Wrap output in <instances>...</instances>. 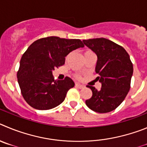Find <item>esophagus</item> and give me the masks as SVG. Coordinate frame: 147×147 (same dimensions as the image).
<instances>
[{"instance_id":"34e87169","label":"esophagus","mask_w":147,"mask_h":147,"mask_svg":"<svg viewBox=\"0 0 147 147\" xmlns=\"http://www.w3.org/2000/svg\"><path fill=\"white\" fill-rule=\"evenodd\" d=\"M75 86L78 87V88H82L84 87V86L81 85V84H80V83H75Z\"/></svg>"}]
</instances>
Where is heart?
<instances>
[{
    "instance_id": "obj_1",
    "label": "heart",
    "mask_w": 147,
    "mask_h": 147,
    "mask_svg": "<svg viewBox=\"0 0 147 147\" xmlns=\"http://www.w3.org/2000/svg\"><path fill=\"white\" fill-rule=\"evenodd\" d=\"M88 51H86V52H88ZM85 52V53H86ZM75 78H78V79H80V76L79 75H75Z\"/></svg>"
}]
</instances>
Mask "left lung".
<instances>
[{"mask_svg":"<svg viewBox=\"0 0 147 147\" xmlns=\"http://www.w3.org/2000/svg\"><path fill=\"white\" fill-rule=\"evenodd\" d=\"M83 42L97 55L95 71L99 75L96 80L102 83L100 91L86 86L92 91V96L86 104L97 113L112 111L122 102L130 88L133 67L129 54L124 47L105 38Z\"/></svg>","mask_w":147,"mask_h":147,"instance_id":"obj_1","label":"left lung"}]
</instances>
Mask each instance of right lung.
Segmentation results:
<instances>
[{
    "label": "right lung",
    "instance_id": "1",
    "mask_svg": "<svg viewBox=\"0 0 147 147\" xmlns=\"http://www.w3.org/2000/svg\"><path fill=\"white\" fill-rule=\"evenodd\" d=\"M84 47L80 39L48 36L33 42L20 60L17 77L22 96L32 108L49 110L60 105L67 92L74 87L73 80H55L52 71L64 65L70 52Z\"/></svg>",
    "mask_w": 147,
    "mask_h": 147
}]
</instances>
